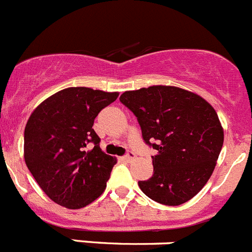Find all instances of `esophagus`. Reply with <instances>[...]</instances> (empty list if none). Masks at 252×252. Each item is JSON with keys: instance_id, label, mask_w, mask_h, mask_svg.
Listing matches in <instances>:
<instances>
[{"instance_id": "34e87169", "label": "esophagus", "mask_w": 252, "mask_h": 252, "mask_svg": "<svg viewBox=\"0 0 252 252\" xmlns=\"http://www.w3.org/2000/svg\"><path fill=\"white\" fill-rule=\"evenodd\" d=\"M135 158V154L134 153H131V151H129L128 154H126V156H124V160H126V161H130V160H133V158Z\"/></svg>"}]
</instances>
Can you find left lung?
<instances>
[{
  "mask_svg": "<svg viewBox=\"0 0 252 252\" xmlns=\"http://www.w3.org/2000/svg\"><path fill=\"white\" fill-rule=\"evenodd\" d=\"M140 124L143 139L156 150L154 175L139 181L158 203L180 206L193 198L213 173L224 141L216 109L199 94L156 85L119 97Z\"/></svg>",
  "mask_w": 252,
  "mask_h": 252,
  "instance_id": "1",
  "label": "left lung"
}]
</instances>
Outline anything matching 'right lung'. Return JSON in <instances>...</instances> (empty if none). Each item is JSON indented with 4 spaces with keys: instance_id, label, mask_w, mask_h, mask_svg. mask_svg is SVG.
Here are the masks:
<instances>
[{
    "instance_id": "obj_1",
    "label": "right lung",
    "mask_w": 252,
    "mask_h": 252,
    "mask_svg": "<svg viewBox=\"0 0 252 252\" xmlns=\"http://www.w3.org/2000/svg\"><path fill=\"white\" fill-rule=\"evenodd\" d=\"M118 92L69 87L44 99L24 129V161L44 193L69 209H80L104 192L117 160L99 148L94 118ZM89 143L94 148L87 151Z\"/></svg>"
}]
</instances>
